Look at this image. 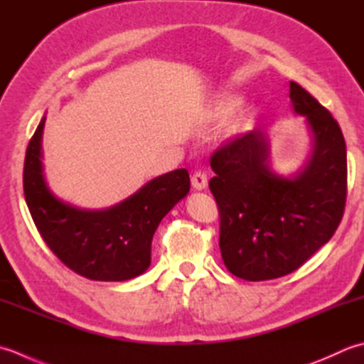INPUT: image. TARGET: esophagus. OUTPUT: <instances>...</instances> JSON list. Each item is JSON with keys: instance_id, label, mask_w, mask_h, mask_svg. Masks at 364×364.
I'll return each instance as SVG.
<instances>
[{"instance_id": "1", "label": "esophagus", "mask_w": 364, "mask_h": 364, "mask_svg": "<svg viewBox=\"0 0 364 364\" xmlns=\"http://www.w3.org/2000/svg\"><path fill=\"white\" fill-rule=\"evenodd\" d=\"M191 185H193V188L198 190V191L205 190V187H207V176L204 173H201V171L195 173V174H193V177H191Z\"/></svg>"}]
</instances>
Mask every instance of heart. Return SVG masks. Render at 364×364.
Masks as SVG:
<instances>
[{"mask_svg":"<svg viewBox=\"0 0 364 364\" xmlns=\"http://www.w3.org/2000/svg\"><path fill=\"white\" fill-rule=\"evenodd\" d=\"M240 107V99H228L225 102V109L228 113H234L235 109H239Z\"/></svg>","mask_w":364,"mask_h":364,"instance_id":"obj_1","label":"heart"}]
</instances>
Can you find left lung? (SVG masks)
I'll use <instances>...</instances> for the list:
<instances>
[{
	"label": "left lung",
	"instance_id": "obj_1",
	"mask_svg": "<svg viewBox=\"0 0 364 364\" xmlns=\"http://www.w3.org/2000/svg\"><path fill=\"white\" fill-rule=\"evenodd\" d=\"M311 149L291 176L277 173L270 139L255 129L212 155L209 182L220 210V250L232 275L284 277L305 264L338 229L347 196L346 141L338 122L300 85L289 83Z\"/></svg>",
	"mask_w": 364,
	"mask_h": 364
}]
</instances>
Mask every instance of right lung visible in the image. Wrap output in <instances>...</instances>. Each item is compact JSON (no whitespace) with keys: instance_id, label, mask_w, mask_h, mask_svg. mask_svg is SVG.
<instances>
[{"instance_id":"add662e5","label":"right lung","mask_w":364,"mask_h":364,"mask_svg":"<svg viewBox=\"0 0 364 364\" xmlns=\"http://www.w3.org/2000/svg\"><path fill=\"white\" fill-rule=\"evenodd\" d=\"M42 117L29 141L23 190L29 213L48 248L78 275L95 281H127L151 265L152 237L163 217L188 195L187 169H174L144 183L107 209H83L50 190L42 165Z\"/></svg>"}]
</instances>
